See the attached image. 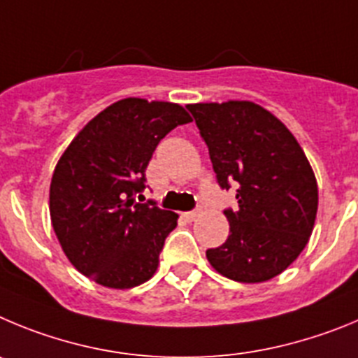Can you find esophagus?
<instances>
[{
  "mask_svg": "<svg viewBox=\"0 0 358 358\" xmlns=\"http://www.w3.org/2000/svg\"><path fill=\"white\" fill-rule=\"evenodd\" d=\"M198 215H199V212H183V214H182V217L183 219H185V221H189V223H192V221H194V219L196 217H198Z\"/></svg>",
  "mask_w": 358,
  "mask_h": 358,
  "instance_id": "1",
  "label": "esophagus"
}]
</instances>
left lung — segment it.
Here are the masks:
<instances>
[{"label":"left lung","mask_w":358,"mask_h":358,"mask_svg":"<svg viewBox=\"0 0 358 358\" xmlns=\"http://www.w3.org/2000/svg\"><path fill=\"white\" fill-rule=\"evenodd\" d=\"M219 185H239L230 235L207 250L219 275L262 283L283 273L307 246L317 214V182L305 151L285 124L253 101L191 103Z\"/></svg>","instance_id":"obj_1"}]
</instances>
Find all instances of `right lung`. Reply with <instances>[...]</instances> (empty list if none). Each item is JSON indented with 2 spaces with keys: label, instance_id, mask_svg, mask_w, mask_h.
Returning <instances> with one entry per match:
<instances>
[{
  "label": "right lung",
  "instance_id": "add662e5",
  "mask_svg": "<svg viewBox=\"0 0 358 358\" xmlns=\"http://www.w3.org/2000/svg\"><path fill=\"white\" fill-rule=\"evenodd\" d=\"M189 112L171 101L124 98L92 117L55 166L50 215L69 262L108 289H131L159 267L178 214L135 201L157 144Z\"/></svg>",
  "mask_w": 358,
  "mask_h": 358
}]
</instances>
